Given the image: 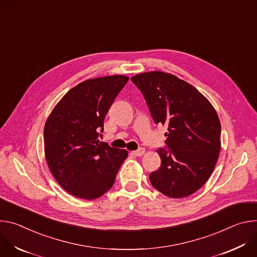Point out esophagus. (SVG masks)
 <instances>
[{"instance_id": "esophagus-1", "label": "esophagus", "mask_w": 257, "mask_h": 257, "mask_svg": "<svg viewBox=\"0 0 257 257\" xmlns=\"http://www.w3.org/2000/svg\"><path fill=\"white\" fill-rule=\"evenodd\" d=\"M144 153H145V149H144V148H140V149H138L137 151H133V152H132L133 155L139 156V157H140V156H143Z\"/></svg>"}]
</instances>
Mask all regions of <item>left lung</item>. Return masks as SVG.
I'll return each instance as SVG.
<instances>
[{
    "mask_svg": "<svg viewBox=\"0 0 257 257\" xmlns=\"http://www.w3.org/2000/svg\"><path fill=\"white\" fill-rule=\"evenodd\" d=\"M155 123L167 125V151L157 150L160 167L150 174L152 186L170 198H184L211 176L220 151V121L211 103L174 74L149 71L133 76Z\"/></svg>",
    "mask_w": 257,
    "mask_h": 257,
    "instance_id": "8db88e82",
    "label": "left lung"
}]
</instances>
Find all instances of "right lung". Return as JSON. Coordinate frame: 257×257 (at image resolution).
<instances>
[{"mask_svg": "<svg viewBox=\"0 0 257 257\" xmlns=\"http://www.w3.org/2000/svg\"><path fill=\"white\" fill-rule=\"evenodd\" d=\"M127 80L125 75H108L78 83L45 123L48 166L58 184L77 198L93 200L109 191L128 155L98 140L106 114Z\"/></svg>", "mask_w": 257, "mask_h": 257, "instance_id": "1", "label": "right lung"}]
</instances>
